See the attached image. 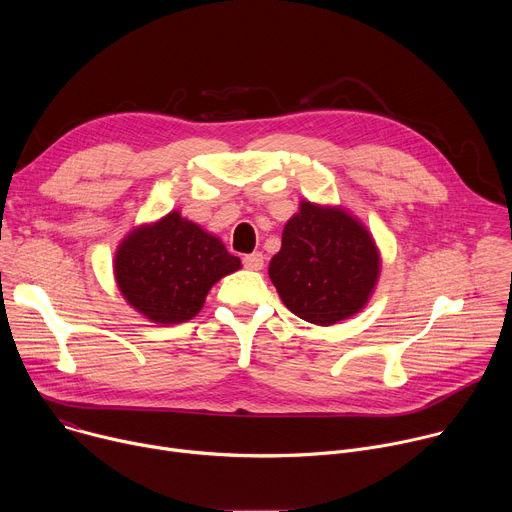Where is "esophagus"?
Here are the masks:
<instances>
[{
  "label": "esophagus",
  "instance_id": "1",
  "mask_svg": "<svg viewBox=\"0 0 512 512\" xmlns=\"http://www.w3.org/2000/svg\"><path fill=\"white\" fill-rule=\"evenodd\" d=\"M263 253L261 251H255V253H251V255H245L243 257V267L245 269H253V271H259L261 267H263Z\"/></svg>",
  "mask_w": 512,
  "mask_h": 512
}]
</instances>
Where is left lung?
Here are the masks:
<instances>
[{
    "mask_svg": "<svg viewBox=\"0 0 512 512\" xmlns=\"http://www.w3.org/2000/svg\"><path fill=\"white\" fill-rule=\"evenodd\" d=\"M379 275L371 235L338 208L310 202L287 221L269 277L285 308L298 318L330 326L367 304Z\"/></svg>",
    "mask_w": 512,
    "mask_h": 512,
    "instance_id": "obj_1",
    "label": "left lung"
}]
</instances>
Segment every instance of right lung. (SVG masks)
I'll return each mask as SVG.
<instances>
[{"mask_svg": "<svg viewBox=\"0 0 512 512\" xmlns=\"http://www.w3.org/2000/svg\"><path fill=\"white\" fill-rule=\"evenodd\" d=\"M239 267L241 261L221 241L178 212L133 231L115 257V277L125 300L160 324L192 320L208 289Z\"/></svg>", "mask_w": 512, "mask_h": 512, "instance_id": "obj_1", "label": "right lung"}]
</instances>
